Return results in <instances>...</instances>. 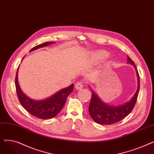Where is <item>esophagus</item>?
<instances>
[{"label": "esophagus", "mask_w": 154, "mask_h": 154, "mask_svg": "<svg viewBox=\"0 0 154 154\" xmlns=\"http://www.w3.org/2000/svg\"><path fill=\"white\" fill-rule=\"evenodd\" d=\"M75 88L77 90H80V89H81V88H83V87H84V85H83V84L82 83V82H77L76 84H75Z\"/></svg>", "instance_id": "obj_1"}]
</instances>
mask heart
<instances>
[{
	"label": "heart",
	"mask_w": 154,
	"mask_h": 154,
	"mask_svg": "<svg viewBox=\"0 0 154 154\" xmlns=\"http://www.w3.org/2000/svg\"><path fill=\"white\" fill-rule=\"evenodd\" d=\"M108 56V53L105 51H99L92 54L91 60L92 62H97L103 60Z\"/></svg>",
	"instance_id": "heart-1"
}]
</instances>
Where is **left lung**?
I'll return each mask as SVG.
<instances>
[{
	"label": "left lung",
	"instance_id": "left-lung-1",
	"mask_svg": "<svg viewBox=\"0 0 154 154\" xmlns=\"http://www.w3.org/2000/svg\"><path fill=\"white\" fill-rule=\"evenodd\" d=\"M127 63L132 65L134 67L138 81V87L136 92L130 100L120 106H111L103 102L98 95L89 87L92 93L88 112L91 117L96 123L102 125L114 124L124 119L134 109L139 92L140 77L134 61L128 56H127Z\"/></svg>",
	"mask_w": 154,
	"mask_h": 154
}]
</instances>
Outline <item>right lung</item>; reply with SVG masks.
<instances>
[{
  "label": "right lung",
  "mask_w": 154,
  "mask_h": 154,
  "mask_svg": "<svg viewBox=\"0 0 154 154\" xmlns=\"http://www.w3.org/2000/svg\"><path fill=\"white\" fill-rule=\"evenodd\" d=\"M54 43V42L43 43L32 48L30 52ZM18 70L19 68L15 77V87L19 102L23 107L31 115L38 119H50L55 117L64 106L67 97L74 89V85L72 84L66 88H62L45 99L34 100L29 97L22 91L18 82Z\"/></svg>",
  "instance_id": "obj_1"
}]
</instances>
